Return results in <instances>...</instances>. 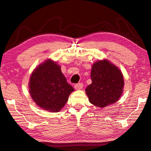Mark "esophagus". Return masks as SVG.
<instances>
[{
  "instance_id": "esophagus-1",
  "label": "esophagus",
  "mask_w": 151,
  "mask_h": 151,
  "mask_svg": "<svg viewBox=\"0 0 151 151\" xmlns=\"http://www.w3.org/2000/svg\"><path fill=\"white\" fill-rule=\"evenodd\" d=\"M83 84L82 83L76 84L75 85V86H74V88H75L76 90H81L83 88Z\"/></svg>"
}]
</instances>
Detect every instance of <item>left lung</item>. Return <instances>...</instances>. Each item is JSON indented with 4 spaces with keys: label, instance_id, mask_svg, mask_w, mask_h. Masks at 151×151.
I'll use <instances>...</instances> for the list:
<instances>
[{
    "label": "left lung",
    "instance_id": "1",
    "mask_svg": "<svg viewBox=\"0 0 151 151\" xmlns=\"http://www.w3.org/2000/svg\"><path fill=\"white\" fill-rule=\"evenodd\" d=\"M90 76L92 83L85 90L90 103L103 108L119 100L124 79L118 67L106 59L99 60L92 65Z\"/></svg>",
    "mask_w": 151,
    "mask_h": 151
}]
</instances>
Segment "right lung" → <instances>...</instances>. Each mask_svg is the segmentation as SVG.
Returning <instances> with one entry per match:
<instances>
[{
	"mask_svg": "<svg viewBox=\"0 0 151 151\" xmlns=\"http://www.w3.org/2000/svg\"><path fill=\"white\" fill-rule=\"evenodd\" d=\"M29 93L36 105L49 112H59L74 90L61 72V66L51 59L33 71L29 81Z\"/></svg>",
	"mask_w": 151,
	"mask_h": 151,
	"instance_id": "obj_1",
	"label": "right lung"
}]
</instances>
